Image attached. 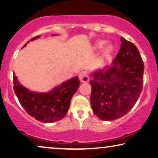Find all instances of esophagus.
I'll return each instance as SVG.
<instances>
[{"mask_svg":"<svg viewBox=\"0 0 158 158\" xmlns=\"http://www.w3.org/2000/svg\"><path fill=\"white\" fill-rule=\"evenodd\" d=\"M79 80H80L81 81H82V82H85V83L88 82L89 80V75H88L87 71H81V72L79 73Z\"/></svg>","mask_w":158,"mask_h":158,"instance_id":"obj_1","label":"esophagus"}]
</instances>
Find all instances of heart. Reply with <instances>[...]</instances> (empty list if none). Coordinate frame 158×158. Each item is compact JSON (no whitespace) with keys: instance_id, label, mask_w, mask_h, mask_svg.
Instances as JSON below:
<instances>
[{"instance_id":"obj_1","label":"heart","mask_w":158,"mask_h":158,"mask_svg":"<svg viewBox=\"0 0 158 158\" xmlns=\"http://www.w3.org/2000/svg\"><path fill=\"white\" fill-rule=\"evenodd\" d=\"M104 45H105V41H103V40L97 41L95 43V45H94V49H96V50L100 49V48H102ZM113 47L112 45H106V48H105L104 50H103L104 56H108V55L113 51Z\"/></svg>"}]
</instances>
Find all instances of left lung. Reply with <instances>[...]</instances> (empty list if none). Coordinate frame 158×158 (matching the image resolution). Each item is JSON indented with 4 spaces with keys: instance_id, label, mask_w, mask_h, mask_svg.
<instances>
[{
    "instance_id": "1",
    "label": "left lung",
    "mask_w": 158,
    "mask_h": 158,
    "mask_svg": "<svg viewBox=\"0 0 158 158\" xmlns=\"http://www.w3.org/2000/svg\"><path fill=\"white\" fill-rule=\"evenodd\" d=\"M118 53L110 66L91 73L90 101L94 115L102 121L120 118L139 98L144 66L137 48L121 37Z\"/></svg>"
}]
</instances>
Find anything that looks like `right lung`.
Returning a JSON list of instances; mask_svg holds the SVG:
<instances>
[{"label": "right lung", "instance_id": "add662e5", "mask_svg": "<svg viewBox=\"0 0 158 158\" xmlns=\"http://www.w3.org/2000/svg\"><path fill=\"white\" fill-rule=\"evenodd\" d=\"M40 37V35L33 37L24 47ZM13 80L14 92L20 104L29 115L43 123H52L64 118L68 113L71 98L80 84L77 76L56 86L49 92H37L24 87L15 74Z\"/></svg>", "mask_w": 158, "mask_h": 158}]
</instances>
